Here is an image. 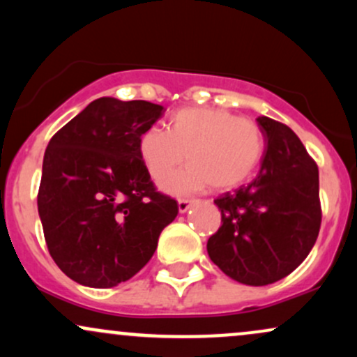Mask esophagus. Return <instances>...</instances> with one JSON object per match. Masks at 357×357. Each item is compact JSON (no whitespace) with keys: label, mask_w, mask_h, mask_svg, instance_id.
I'll return each mask as SVG.
<instances>
[{"label":"esophagus","mask_w":357,"mask_h":357,"mask_svg":"<svg viewBox=\"0 0 357 357\" xmlns=\"http://www.w3.org/2000/svg\"><path fill=\"white\" fill-rule=\"evenodd\" d=\"M191 206V199H178V208H179V213H186L190 210Z\"/></svg>","instance_id":"1"}]
</instances>
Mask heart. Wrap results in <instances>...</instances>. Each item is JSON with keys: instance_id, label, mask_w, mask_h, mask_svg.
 <instances>
[{"instance_id": "heart-1", "label": "heart", "mask_w": 357, "mask_h": 357, "mask_svg": "<svg viewBox=\"0 0 357 357\" xmlns=\"http://www.w3.org/2000/svg\"><path fill=\"white\" fill-rule=\"evenodd\" d=\"M265 151L264 132L255 121L223 109L186 107L171 117L169 130L149 127L139 137V155L154 181H162L183 165H190L162 184L166 191L235 190L252 178Z\"/></svg>"}]
</instances>
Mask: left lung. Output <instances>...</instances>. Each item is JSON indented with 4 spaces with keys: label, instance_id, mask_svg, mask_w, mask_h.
<instances>
[{
    "label": "left lung",
    "instance_id": "8db88e82",
    "mask_svg": "<svg viewBox=\"0 0 357 357\" xmlns=\"http://www.w3.org/2000/svg\"><path fill=\"white\" fill-rule=\"evenodd\" d=\"M267 139L260 173L248 186L215 199L221 227L208 255L245 285H268L292 273L321 230L319 167L290 127L258 117Z\"/></svg>",
    "mask_w": 357,
    "mask_h": 357
}]
</instances>
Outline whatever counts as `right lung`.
Returning <instances> with one entry per match:
<instances>
[{"mask_svg":"<svg viewBox=\"0 0 357 357\" xmlns=\"http://www.w3.org/2000/svg\"><path fill=\"white\" fill-rule=\"evenodd\" d=\"M162 114L146 100L100 97L48 142L38 215L53 261L77 284L110 289L129 280L178 215L139 155V137Z\"/></svg>","mask_w":357,"mask_h":357,"instance_id":"add662e5","label":"right lung"}]
</instances>
